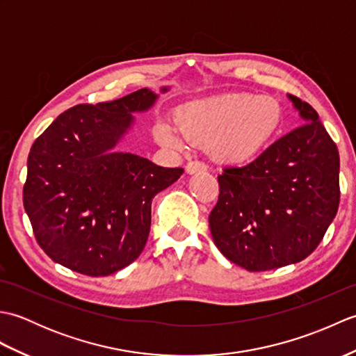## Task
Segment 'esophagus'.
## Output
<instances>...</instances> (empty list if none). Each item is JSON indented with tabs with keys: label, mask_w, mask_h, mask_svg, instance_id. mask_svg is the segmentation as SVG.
<instances>
[{
	"label": "esophagus",
	"mask_w": 356,
	"mask_h": 356,
	"mask_svg": "<svg viewBox=\"0 0 356 356\" xmlns=\"http://www.w3.org/2000/svg\"><path fill=\"white\" fill-rule=\"evenodd\" d=\"M207 163L202 162V161H191L188 162L186 165V172L188 174H194V172H202V171H207Z\"/></svg>",
	"instance_id": "34e87169"
}]
</instances>
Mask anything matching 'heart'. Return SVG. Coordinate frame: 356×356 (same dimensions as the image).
Wrapping results in <instances>:
<instances>
[{"mask_svg": "<svg viewBox=\"0 0 356 356\" xmlns=\"http://www.w3.org/2000/svg\"><path fill=\"white\" fill-rule=\"evenodd\" d=\"M177 125L157 127V139L185 149L208 143L216 161L243 165L266 151L282 133L284 110L275 97L252 93H226L184 104L176 111Z\"/></svg>", "mask_w": 356, "mask_h": 356, "instance_id": "heart-1", "label": "heart"}]
</instances>
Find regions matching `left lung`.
Here are the masks:
<instances>
[{
	"mask_svg": "<svg viewBox=\"0 0 356 356\" xmlns=\"http://www.w3.org/2000/svg\"><path fill=\"white\" fill-rule=\"evenodd\" d=\"M303 125L245 166L218 174L209 214L216 246L251 272L298 263L320 245L339 205V154L307 102L291 96Z\"/></svg>",
	"mask_w": 356,
	"mask_h": 356,
	"instance_id": "obj_1",
	"label": "left lung"
}]
</instances>
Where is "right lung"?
Here are the masks:
<instances>
[{"label":"right lung","instance_id":"add662e5","mask_svg":"<svg viewBox=\"0 0 356 356\" xmlns=\"http://www.w3.org/2000/svg\"><path fill=\"white\" fill-rule=\"evenodd\" d=\"M156 97L140 88L116 101L79 104L33 142L22 202L38 245L53 261L105 277L143 251L151 202L184 168H163L115 147L133 124L131 113L148 110Z\"/></svg>","mask_w":356,"mask_h":356}]
</instances>
